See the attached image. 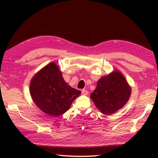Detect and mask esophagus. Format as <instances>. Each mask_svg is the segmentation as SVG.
<instances>
[{"instance_id":"obj_1","label":"esophagus","mask_w":158,"mask_h":158,"mask_svg":"<svg viewBox=\"0 0 158 158\" xmlns=\"http://www.w3.org/2000/svg\"><path fill=\"white\" fill-rule=\"evenodd\" d=\"M81 93H82V94L83 95H87L88 94V90H85V89H83L82 90H81Z\"/></svg>"}]
</instances>
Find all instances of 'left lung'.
<instances>
[{
  "mask_svg": "<svg viewBox=\"0 0 158 158\" xmlns=\"http://www.w3.org/2000/svg\"><path fill=\"white\" fill-rule=\"evenodd\" d=\"M131 89L123 75L115 71L99 80L97 87L91 95L96 107L104 114H112L127 103Z\"/></svg>",
  "mask_w": 158,
  "mask_h": 158,
  "instance_id": "left-lung-1",
  "label": "left lung"
}]
</instances>
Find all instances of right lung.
<instances>
[{"label": "right lung", "mask_w": 158, "mask_h": 158, "mask_svg": "<svg viewBox=\"0 0 158 158\" xmlns=\"http://www.w3.org/2000/svg\"><path fill=\"white\" fill-rule=\"evenodd\" d=\"M30 92L36 105L52 116L65 113L72 102L81 94V91L67 84L54 63L45 66L33 77Z\"/></svg>", "instance_id": "obj_1"}]
</instances>
